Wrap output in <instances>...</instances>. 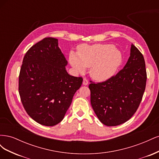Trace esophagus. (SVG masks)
I'll list each match as a JSON object with an SVG mask.
<instances>
[{
  "mask_svg": "<svg viewBox=\"0 0 159 159\" xmlns=\"http://www.w3.org/2000/svg\"><path fill=\"white\" fill-rule=\"evenodd\" d=\"M83 84H84V85H88V81L87 79H85V78L84 79V80H83Z\"/></svg>",
  "mask_w": 159,
  "mask_h": 159,
  "instance_id": "34e87169",
  "label": "esophagus"
}]
</instances>
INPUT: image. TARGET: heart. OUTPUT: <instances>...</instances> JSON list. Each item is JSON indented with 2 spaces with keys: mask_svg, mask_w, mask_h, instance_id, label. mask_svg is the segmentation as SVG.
I'll return each mask as SVG.
<instances>
[{
  "mask_svg": "<svg viewBox=\"0 0 159 159\" xmlns=\"http://www.w3.org/2000/svg\"><path fill=\"white\" fill-rule=\"evenodd\" d=\"M69 61L77 72L90 68L92 78L105 81L116 74L122 64L123 54L113 44H83L78 47V54L70 53Z\"/></svg>",
  "mask_w": 159,
  "mask_h": 159,
  "instance_id": "obj_1",
  "label": "heart"
}]
</instances>
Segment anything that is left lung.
Here are the masks:
<instances>
[{"mask_svg":"<svg viewBox=\"0 0 159 159\" xmlns=\"http://www.w3.org/2000/svg\"><path fill=\"white\" fill-rule=\"evenodd\" d=\"M147 72L143 54L133 44L123 69L102 83L91 82V104L105 125L117 126L136 112L145 90Z\"/></svg>","mask_w":159,"mask_h":159,"instance_id":"8db88e82","label":"left lung"}]
</instances>
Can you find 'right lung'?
Segmentation results:
<instances>
[{
  "label": "right lung",
  "mask_w": 159,
  "mask_h": 159,
  "mask_svg": "<svg viewBox=\"0 0 159 159\" xmlns=\"http://www.w3.org/2000/svg\"><path fill=\"white\" fill-rule=\"evenodd\" d=\"M68 61L58 40L45 38L28 50L19 75L18 90L28 115L39 124L54 126L64 119L83 79L68 74Z\"/></svg>",
  "instance_id": "obj_1"
}]
</instances>
